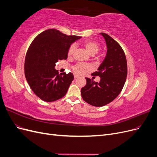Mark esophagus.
I'll list each match as a JSON object with an SVG mask.
<instances>
[{"instance_id":"obj_1","label":"esophagus","mask_w":157,"mask_h":157,"mask_svg":"<svg viewBox=\"0 0 157 157\" xmlns=\"http://www.w3.org/2000/svg\"><path fill=\"white\" fill-rule=\"evenodd\" d=\"M78 77L77 75H75V76H74V78H75V79H77Z\"/></svg>"}]
</instances>
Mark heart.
I'll return each instance as SVG.
<instances>
[{"label":"heart","mask_w":157,"mask_h":157,"mask_svg":"<svg viewBox=\"0 0 157 157\" xmlns=\"http://www.w3.org/2000/svg\"><path fill=\"white\" fill-rule=\"evenodd\" d=\"M84 46L85 47V48H86V50L88 51V53L92 56H94L96 53H98L99 49H100V46H99V44H98L97 42L92 41V40L85 41L84 42ZM75 45L72 44L69 47L67 52L68 57H69V58L70 57H72L75 52ZM73 69L76 74L81 75L84 72H85V71H88L89 69V67L86 65L82 64V63H77L73 66Z\"/></svg>","instance_id":"obj_1"}]
</instances>
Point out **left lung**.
<instances>
[{
	"label": "left lung",
	"instance_id": "1",
	"mask_svg": "<svg viewBox=\"0 0 157 157\" xmlns=\"http://www.w3.org/2000/svg\"><path fill=\"white\" fill-rule=\"evenodd\" d=\"M100 35L105 40L107 54L98 71L92 74L99 76L100 81L86 78V86L81 88L84 101L95 107H102L113 101L122 91L127 77L126 58L121 46L106 33Z\"/></svg>",
	"mask_w": 157,
	"mask_h": 157
}]
</instances>
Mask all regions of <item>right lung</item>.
<instances>
[{
	"label": "right lung",
	"instance_id": "add662e5",
	"mask_svg": "<svg viewBox=\"0 0 157 157\" xmlns=\"http://www.w3.org/2000/svg\"><path fill=\"white\" fill-rule=\"evenodd\" d=\"M58 30L48 29L33 40L25 59V75L30 88L42 100L52 102L63 98L74 79L73 73H58L59 60L67 58L71 45L80 39Z\"/></svg>",
	"mask_w": 157,
	"mask_h": 157
}]
</instances>
